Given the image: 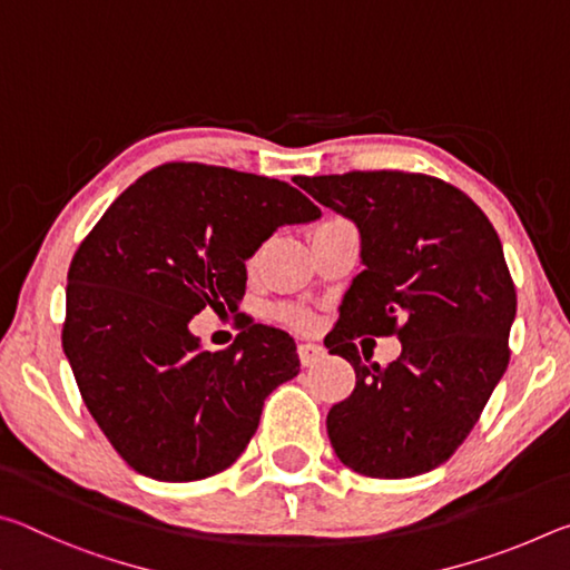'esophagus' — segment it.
<instances>
[{
    "mask_svg": "<svg viewBox=\"0 0 570 570\" xmlns=\"http://www.w3.org/2000/svg\"><path fill=\"white\" fill-rule=\"evenodd\" d=\"M324 354H326V350H324L322 344H316V342H302V344H298V360H302L304 366H312V364H316L320 360H324Z\"/></svg>",
    "mask_w": 570,
    "mask_h": 570,
    "instance_id": "obj_1",
    "label": "esophagus"
}]
</instances>
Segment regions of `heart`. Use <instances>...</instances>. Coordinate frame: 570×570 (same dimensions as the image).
<instances>
[{
  "mask_svg": "<svg viewBox=\"0 0 570 570\" xmlns=\"http://www.w3.org/2000/svg\"><path fill=\"white\" fill-rule=\"evenodd\" d=\"M292 320H294V322H298V324H306V322H308V320H306V314H294Z\"/></svg>",
  "mask_w": 570,
  "mask_h": 570,
  "instance_id": "heart-1",
  "label": "heart"
}]
</instances>
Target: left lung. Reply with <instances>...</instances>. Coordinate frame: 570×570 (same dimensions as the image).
Returning a JSON list of instances; mask_svg holds the SVG:
<instances>
[{
  "label": "left lung",
  "instance_id": "1",
  "mask_svg": "<svg viewBox=\"0 0 570 570\" xmlns=\"http://www.w3.org/2000/svg\"><path fill=\"white\" fill-rule=\"evenodd\" d=\"M296 183L354 220L362 238L364 272L324 336L330 354L356 372L354 392L326 414L336 458L382 480L435 470L470 435L508 370L518 302L495 228L460 188L422 173L352 170ZM362 333H397L403 354L366 367L353 344Z\"/></svg>",
  "mask_w": 570,
  "mask_h": 570
}]
</instances>
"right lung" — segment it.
<instances>
[{"label": "right lung", "instance_id": "obj_1", "mask_svg": "<svg viewBox=\"0 0 570 570\" xmlns=\"http://www.w3.org/2000/svg\"><path fill=\"white\" fill-rule=\"evenodd\" d=\"M322 210L284 180L166 163L122 190L67 272L62 350L85 404L118 455L163 482L234 465L264 400L298 374L296 344L254 324L208 352L188 324L236 312L246 258L276 228Z\"/></svg>", "mask_w": 570, "mask_h": 570}]
</instances>
